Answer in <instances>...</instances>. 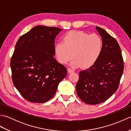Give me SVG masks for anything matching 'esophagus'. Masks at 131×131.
<instances>
[{
  "instance_id": "34e87169",
  "label": "esophagus",
  "mask_w": 131,
  "mask_h": 131,
  "mask_svg": "<svg viewBox=\"0 0 131 131\" xmlns=\"http://www.w3.org/2000/svg\"><path fill=\"white\" fill-rule=\"evenodd\" d=\"M68 70L69 71V73H73V72L75 71L74 69H73L72 68H69L68 69Z\"/></svg>"
}]
</instances>
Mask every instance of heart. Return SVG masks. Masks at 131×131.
<instances>
[{
  "label": "heart",
  "instance_id": "heart-1",
  "mask_svg": "<svg viewBox=\"0 0 131 131\" xmlns=\"http://www.w3.org/2000/svg\"><path fill=\"white\" fill-rule=\"evenodd\" d=\"M54 52L58 62L66 64L74 60L72 65L88 68L99 60L103 49L102 38L97 34H89L79 30H72L63 36L62 42L54 46Z\"/></svg>",
  "mask_w": 131,
  "mask_h": 131
}]
</instances>
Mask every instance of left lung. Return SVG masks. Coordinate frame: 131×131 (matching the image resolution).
<instances>
[{
    "label": "left lung",
    "instance_id": "8db88e82",
    "mask_svg": "<svg viewBox=\"0 0 131 131\" xmlns=\"http://www.w3.org/2000/svg\"><path fill=\"white\" fill-rule=\"evenodd\" d=\"M96 29L103 40L99 60L88 69L79 73L76 85L78 96L88 104L105 101L117 91L124 70V61L117 41L105 30Z\"/></svg>",
    "mask_w": 131,
    "mask_h": 131
}]
</instances>
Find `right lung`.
<instances>
[{"label": "right lung", "instance_id": "right-lung-1", "mask_svg": "<svg viewBox=\"0 0 131 131\" xmlns=\"http://www.w3.org/2000/svg\"><path fill=\"white\" fill-rule=\"evenodd\" d=\"M61 29L37 26L17 41L10 60L14 85L27 101L44 103L51 99L67 74L54 55L55 38Z\"/></svg>", "mask_w": 131, "mask_h": 131}]
</instances>
